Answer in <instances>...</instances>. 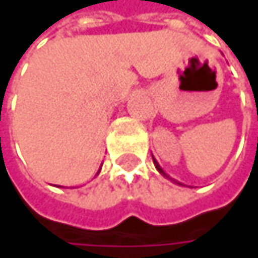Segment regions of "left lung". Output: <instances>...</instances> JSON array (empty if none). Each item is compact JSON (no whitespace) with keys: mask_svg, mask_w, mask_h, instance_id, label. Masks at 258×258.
Returning <instances> with one entry per match:
<instances>
[{"mask_svg":"<svg viewBox=\"0 0 258 258\" xmlns=\"http://www.w3.org/2000/svg\"><path fill=\"white\" fill-rule=\"evenodd\" d=\"M154 164H155V167H157V170H158V172H160V173H161V175H164V176H167V175H166V173H164V172H163V169H161V167H160V164H158V163H157V160H155V158H154Z\"/></svg>","mask_w":258,"mask_h":258,"instance_id":"obj_1","label":"left lung"}]
</instances>
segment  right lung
<instances>
[{
    "label": "right lung",
    "mask_w": 258,
    "mask_h": 258,
    "mask_svg": "<svg viewBox=\"0 0 258 258\" xmlns=\"http://www.w3.org/2000/svg\"><path fill=\"white\" fill-rule=\"evenodd\" d=\"M98 172H100V170H98Z\"/></svg>",
    "instance_id": "obj_1"
}]
</instances>
